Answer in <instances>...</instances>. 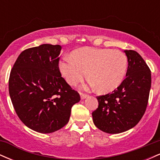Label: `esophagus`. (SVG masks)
<instances>
[{
    "label": "esophagus",
    "instance_id": "1",
    "mask_svg": "<svg viewBox=\"0 0 160 160\" xmlns=\"http://www.w3.org/2000/svg\"><path fill=\"white\" fill-rule=\"evenodd\" d=\"M87 97H88V95L83 94V93H80V98H81L82 100H83V99L87 98Z\"/></svg>",
    "mask_w": 160,
    "mask_h": 160
}]
</instances>
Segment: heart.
Instances as JSON below:
<instances>
[{"label":"heart","mask_w":160,"mask_h":160,"mask_svg":"<svg viewBox=\"0 0 160 160\" xmlns=\"http://www.w3.org/2000/svg\"><path fill=\"white\" fill-rule=\"evenodd\" d=\"M67 82L75 86L86 77L89 79L82 88H98L102 92L113 91L120 85L128 68L127 57L117 49L83 47L65 56L58 65Z\"/></svg>","instance_id":"obj_1"}]
</instances>
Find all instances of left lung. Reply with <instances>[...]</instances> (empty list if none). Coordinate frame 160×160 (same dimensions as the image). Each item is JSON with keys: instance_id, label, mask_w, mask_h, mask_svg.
Here are the masks:
<instances>
[{"instance_id": "left-lung-1", "label": "left lung", "mask_w": 160, "mask_h": 160, "mask_svg": "<svg viewBox=\"0 0 160 160\" xmlns=\"http://www.w3.org/2000/svg\"><path fill=\"white\" fill-rule=\"evenodd\" d=\"M128 59L126 78L111 93L97 96L98 107L92 112L93 122L106 133L128 131L140 121L148 105L151 72L142 57L124 50Z\"/></svg>"}]
</instances>
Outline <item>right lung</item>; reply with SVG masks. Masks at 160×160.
I'll return each instance as SVG.
<instances>
[{
    "label": "right lung",
    "mask_w": 160,
    "mask_h": 160,
    "mask_svg": "<svg viewBox=\"0 0 160 160\" xmlns=\"http://www.w3.org/2000/svg\"><path fill=\"white\" fill-rule=\"evenodd\" d=\"M60 45L42 44L21 52L9 79V92L16 114L27 127L52 133L68 122L80 95L62 78Z\"/></svg>",
    "instance_id": "obj_1"
}]
</instances>
